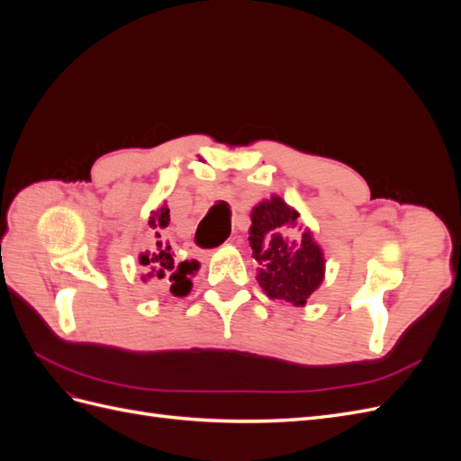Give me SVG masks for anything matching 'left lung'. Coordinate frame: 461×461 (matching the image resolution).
Masks as SVG:
<instances>
[{
	"label": "left lung",
	"instance_id": "left-lung-1",
	"mask_svg": "<svg viewBox=\"0 0 461 461\" xmlns=\"http://www.w3.org/2000/svg\"><path fill=\"white\" fill-rule=\"evenodd\" d=\"M298 213L281 198L261 202L252 212L249 246L259 263L258 281L269 298L303 305L323 281L325 259L312 232L294 230Z\"/></svg>",
	"mask_w": 461,
	"mask_h": 461
}]
</instances>
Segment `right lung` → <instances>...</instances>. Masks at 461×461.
Instances as JSON below:
<instances>
[{
	"mask_svg": "<svg viewBox=\"0 0 461 461\" xmlns=\"http://www.w3.org/2000/svg\"><path fill=\"white\" fill-rule=\"evenodd\" d=\"M169 209L165 205L159 207L156 213L149 217V225L156 230V244L142 256V265L148 267V278H153V283L171 285V292L175 296H185L190 292V276L198 269L196 261H180L176 263L171 246L163 240V232L169 227ZM146 281V278H144Z\"/></svg>",
	"mask_w": 461,
	"mask_h": 461,
	"instance_id": "1",
	"label": "right lung"
}]
</instances>
